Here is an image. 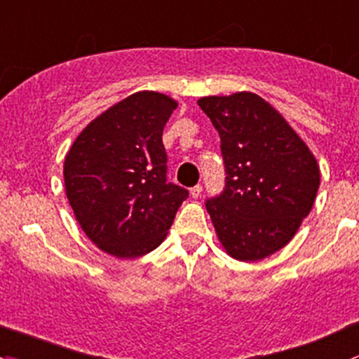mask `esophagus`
I'll return each instance as SVG.
<instances>
[{
  "mask_svg": "<svg viewBox=\"0 0 359 359\" xmlns=\"http://www.w3.org/2000/svg\"><path fill=\"white\" fill-rule=\"evenodd\" d=\"M190 195H191V197H194V198L201 197V195H202V187H201V184H195L194 188H190Z\"/></svg>",
  "mask_w": 359,
  "mask_h": 359,
  "instance_id": "obj_1",
  "label": "esophagus"
}]
</instances>
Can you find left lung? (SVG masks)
Wrapping results in <instances>:
<instances>
[{
    "label": "left lung",
    "instance_id": "8db88e82",
    "mask_svg": "<svg viewBox=\"0 0 359 359\" xmlns=\"http://www.w3.org/2000/svg\"><path fill=\"white\" fill-rule=\"evenodd\" d=\"M198 107L221 138L224 188L205 201L219 242L259 261L290 242L315 204L320 168L306 143L261 97H205Z\"/></svg>",
    "mask_w": 359,
    "mask_h": 359
}]
</instances>
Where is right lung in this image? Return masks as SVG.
Instances as JSON below:
<instances>
[{
    "label": "right lung",
    "mask_w": 359,
    "mask_h": 359,
    "mask_svg": "<svg viewBox=\"0 0 359 359\" xmlns=\"http://www.w3.org/2000/svg\"><path fill=\"white\" fill-rule=\"evenodd\" d=\"M178 103L140 91L86 126L64 164L65 191L88 238L117 257L161 245L188 190L168 181L162 131Z\"/></svg>",
    "instance_id": "1"
}]
</instances>
